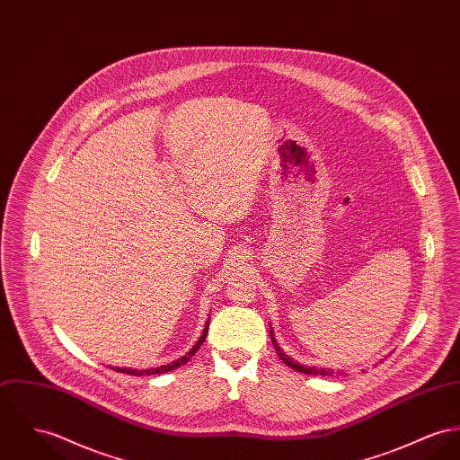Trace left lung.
I'll return each mask as SVG.
<instances>
[{"label": "left lung", "mask_w": 460, "mask_h": 460, "mask_svg": "<svg viewBox=\"0 0 460 460\" xmlns=\"http://www.w3.org/2000/svg\"><path fill=\"white\" fill-rule=\"evenodd\" d=\"M272 337V335H270ZM272 341H274V347H276L277 354H279V358L282 359V363L284 365H288L289 367H293L295 371H300V373H305V375H321V376H333L335 373V369H330V367H302V365H298V363H295L289 356H286L282 350H280V347L277 345L276 340L272 337ZM338 375H341V373H338Z\"/></svg>", "instance_id": "obj_1"}]
</instances>
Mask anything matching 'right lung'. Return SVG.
Returning a JSON list of instances; mask_svg holds the SVG:
<instances>
[{
    "instance_id": "obj_1",
    "label": "right lung",
    "mask_w": 460,
    "mask_h": 460,
    "mask_svg": "<svg viewBox=\"0 0 460 460\" xmlns=\"http://www.w3.org/2000/svg\"><path fill=\"white\" fill-rule=\"evenodd\" d=\"M208 332H209V323L206 324V328H204V333H202V337L199 338V341L195 343V347L183 356V358H180V359H176V361H172L171 365H162V367H150V369H143V371H137V369H132V367H113L115 371H120V373H127V375H136V376H139V375H160V373H165V371H171V369H174V367H180L181 365H184L199 349H200V345L204 343V340L208 337Z\"/></svg>"
}]
</instances>
